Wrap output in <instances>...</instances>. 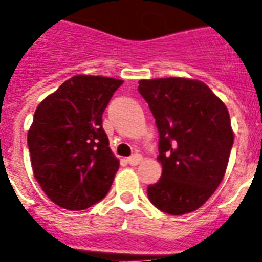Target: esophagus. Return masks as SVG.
<instances>
[{
	"instance_id": "obj_1",
	"label": "esophagus",
	"mask_w": 262,
	"mask_h": 262,
	"mask_svg": "<svg viewBox=\"0 0 262 262\" xmlns=\"http://www.w3.org/2000/svg\"><path fill=\"white\" fill-rule=\"evenodd\" d=\"M142 160H143V157L140 156V155H134V156H131V157H128V159L126 160L127 163L129 164V165H133V166H135V165H138V164H140L142 163Z\"/></svg>"
}]
</instances>
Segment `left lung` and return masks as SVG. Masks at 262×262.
<instances>
[{
    "instance_id": "1",
    "label": "left lung",
    "mask_w": 262,
    "mask_h": 262,
    "mask_svg": "<svg viewBox=\"0 0 262 262\" xmlns=\"http://www.w3.org/2000/svg\"><path fill=\"white\" fill-rule=\"evenodd\" d=\"M160 134L163 174L148 198L170 215L195 211L226 174L233 131L226 105L205 82L166 77L139 81Z\"/></svg>"
}]
</instances>
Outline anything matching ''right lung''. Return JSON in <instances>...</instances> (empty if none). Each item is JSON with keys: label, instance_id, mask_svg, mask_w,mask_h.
Returning <instances> with one entry per match:
<instances>
[{"label": "right lung", "instance_id": "add662e5", "mask_svg": "<svg viewBox=\"0 0 262 262\" xmlns=\"http://www.w3.org/2000/svg\"><path fill=\"white\" fill-rule=\"evenodd\" d=\"M118 78L77 75L38 105L27 133L34 177L55 205L78 211L110 190L119 160L108 147L102 114Z\"/></svg>", "mask_w": 262, "mask_h": 262}]
</instances>
